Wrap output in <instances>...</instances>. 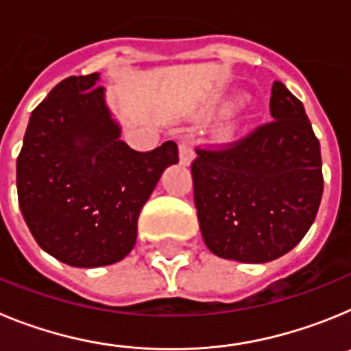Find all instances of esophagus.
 Here are the masks:
<instances>
[{"mask_svg":"<svg viewBox=\"0 0 351 351\" xmlns=\"http://www.w3.org/2000/svg\"><path fill=\"white\" fill-rule=\"evenodd\" d=\"M179 160L182 165H190V161L193 160V144L190 141L179 142Z\"/></svg>","mask_w":351,"mask_h":351,"instance_id":"esophagus-1","label":"esophagus"}]
</instances>
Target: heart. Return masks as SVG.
Segmentation results:
<instances>
[{"label":"heart","mask_w":351,"mask_h":351,"mask_svg":"<svg viewBox=\"0 0 351 351\" xmlns=\"http://www.w3.org/2000/svg\"><path fill=\"white\" fill-rule=\"evenodd\" d=\"M244 117H246V114L239 112V114H235V116H232L230 119L226 121L225 125H223V128H221V137L223 138H230L232 135H235V132L239 130V126L243 125Z\"/></svg>","instance_id":"obj_1"}]
</instances>
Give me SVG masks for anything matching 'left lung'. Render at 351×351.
Masks as SVG:
<instances>
[{"label":"left lung","mask_w":351,"mask_h":351,"mask_svg":"<svg viewBox=\"0 0 351 351\" xmlns=\"http://www.w3.org/2000/svg\"><path fill=\"white\" fill-rule=\"evenodd\" d=\"M271 116L225 147H197L191 163L204 243L221 258L263 263L287 255L320 207V142L302 101L278 80Z\"/></svg>","instance_id":"obj_1"}]
</instances>
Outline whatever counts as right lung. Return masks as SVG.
Masks as SVG:
<instances>
[{
  "label": "right lung",
  "instance_id": "obj_1",
  "mask_svg": "<svg viewBox=\"0 0 351 351\" xmlns=\"http://www.w3.org/2000/svg\"><path fill=\"white\" fill-rule=\"evenodd\" d=\"M98 73L68 77L31 112L17 158V197L42 250L73 267L125 258L178 144L138 153L119 138Z\"/></svg>",
  "mask_w": 351,
  "mask_h": 351
}]
</instances>
